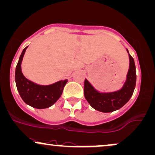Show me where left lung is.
Masks as SVG:
<instances>
[{"instance_id": "8db88e82", "label": "left lung", "mask_w": 155, "mask_h": 155, "mask_svg": "<svg viewBox=\"0 0 155 155\" xmlns=\"http://www.w3.org/2000/svg\"><path fill=\"white\" fill-rule=\"evenodd\" d=\"M127 51L130 58V67L124 84L120 90L110 93H102L95 89L87 79L84 80V97L96 110L102 113H111L119 110L128 102L133 94L136 84L135 64L127 49Z\"/></svg>"}]
</instances>
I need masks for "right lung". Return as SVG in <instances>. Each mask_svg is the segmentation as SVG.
<instances>
[{"label": "right lung", "mask_w": 155, "mask_h": 155, "mask_svg": "<svg viewBox=\"0 0 155 155\" xmlns=\"http://www.w3.org/2000/svg\"><path fill=\"white\" fill-rule=\"evenodd\" d=\"M27 48L28 46L22 51L15 69L17 89L26 104L36 109L48 108L62 96L63 88L68 80H61L48 85H41L26 79L22 73L21 63Z\"/></svg>", "instance_id": "1"}]
</instances>
